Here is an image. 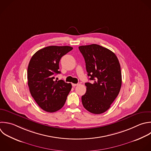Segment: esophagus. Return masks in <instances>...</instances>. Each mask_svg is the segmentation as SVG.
Listing matches in <instances>:
<instances>
[{
    "label": "esophagus",
    "mask_w": 151,
    "mask_h": 151,
    "mask_svg": "<svg viewBox=\"0 0 151 151\" xmlns=\"http://www.w3.org/2000/svg\"><path fill=\"white\" fill-rule=\"evenodd\" d=\"M80 83H78L77 84H72V86H73V87H76V86H78V85H80Z\"/></svg>",
    "instance_id": "1"
}]
</instances>
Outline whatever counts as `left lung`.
Returning a JSON list of instances; mask_svg holds the SVG:
<instances>
[{
  "label": "left lung",
  "mask_w": 151,
  "mask_h": 151,
  "mask_svg": "<svg viewBox=\"0 0 151 151\" xmlns=\"http://www.w3.org/2000/svg\"><path fill=\"white\" fill-rule=\"evenodd\" d=\"M78 48L84 57L89 79L93 80V83H85L87 90L81 97L83 105L92 113H103L110 108L121 88L119 61L114 53L97 44Z\"/></svg>",
  "instance_id": "obj_1"
}]
</instances>
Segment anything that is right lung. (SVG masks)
I'll list each match as a JSON object with an SVG mask.
<instances>
[{
  "instance_id": "1",
  "label": "right lung",
  "mask_w": 151,
  "mask_h": 151,
  "mask_svg": "<svg viewBox=\"0 0 151 151\" xmlns=\"http://www.w3.org/2000/svg\"><path fill=\"white\" fill-rule=\"evenodd\" d=\"M73 50L70 46H49L32 57L28 67V84L31 96L44 110L52 113L64 105L72 86L64 80H55L60 74L61 57Z\"/></svg>"
}]
</instances>
